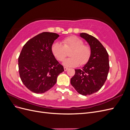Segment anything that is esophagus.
<instances>
[{"mask_svg": "<svg viewBox=\"0 0 130 130\" xmlns=\"http://www.w3.org/2000/svg\"><path fill=\"white\" fill-rule=\"evenodd\" d=\"M68 69V68H67V67H64V71H67V70Z\"/></svg>", "mask_w": 130, "mask_h": 130, "instance_id": "1", "label": "esophagus"}]
</instances>
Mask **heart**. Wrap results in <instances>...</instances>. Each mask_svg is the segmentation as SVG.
Instances as JSON below:
<instances>
[{"instance_id": "b5f03b06", "label": "heart", "mask_w": 130, "mask_h": 130, "mask_svg": "<svg viewBox=\"0 0 130 130\" xmlns=\"http://www.w3.org/2000/svg\"><path fill=\"white\" fill-rule=\"evenodd\" d=\"M60 43H55L52 46L54 56L59 61H63L70 52V58L66 59L63 64L69 67H74L87 63L91 55L90 47L84 44V41L76 36L68 37Z\"/></svg>"}]
</instances>
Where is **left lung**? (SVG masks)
Instances as JSON below:
<instances>
[{
  "instance_id": "left-lung-1",
  "label": "left lung",
  "mask_w": 130,
  "mask_h": 130,
  "mask_svg": "<svg viewBox=\"0 0 130 130\" xmlns=\"http://www.w3.org/2000/svg\"><path fill=\"white\" fill-rule=\"evenodd\" d=\"M80 36L88 43L91 55L83 68L75 69L70 84L79 94L88 95L100 90L107 80L109 69L108 54L95 37L86 33L80 34Z\"/></svg>"
}]
</instances>
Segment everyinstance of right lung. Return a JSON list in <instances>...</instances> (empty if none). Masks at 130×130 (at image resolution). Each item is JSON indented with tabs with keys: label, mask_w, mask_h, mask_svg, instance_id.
<instances>
[{
	"label": "right lung",
	"mask_w": 130,
	"mask_h": 130,
	"mask_svg": "<svg viewBox=\"0 0 130 130\" xmlns=\"http://www.w3.org/2000/svg\"><path fill=\"white\" fill-rule=\"evenodd\" d=\"M58 37L56 33L44 32L31 38L23 47L18 57L19 76L31 92L37 94L46 92L64 71L52 51L53 43Z\"/></svg>",
	"instance_id": "right-lung-1"
}]
</instances>
